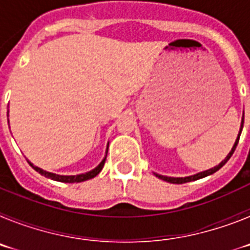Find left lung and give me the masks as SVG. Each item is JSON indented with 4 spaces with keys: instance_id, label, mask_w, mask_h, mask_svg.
I'll return each mask as SVG.
<instances>
[{
    "instance_id": "8db88e82",
    "label": "left lung",
    "mask_w": 250,
    "mask_h": 250,
    "mask_svg": "<svg viewBox=\"0 0 250 250\" xmlns=\"http://www.w3.org/2000/svg\"><path fill=\"white\" fill-rule=\"evenodd\" d=\"M243 124H244V118L242 119V125H240L239 134H238V138H237V140H235V143H234V145H233V147H231L230 152H229L228 155H227V158H225L219 165H216V167H211V169H209V170H205V171H202V173L195 174V175L185 176V178H171V176H164V175H160V174H156V173H154V174H155V175L158 176L159 179H161V180H164V182H167V183H171V184H184V183L194 182V180H198V179H202V178H205V176H208V175H211V174H214L215 171H218V170H219L220 167H223V165H225V163H227V161L230 159V156L233 155L234 150H235V147H237V145H238V141H239L240 134H242Z\"/></svg>"
}]
</instances>
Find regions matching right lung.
I'll return each mask as SVG.
<instances>
[{
  "label": "right lung",
  "mask_w": 250,
  "mask_h": 250,
  "mask_svg": "<svg viewBox=\"0 0 250 250\" xmlns=\"http://www.w3.org/2000/svg\"><path fill=\"white\" fill-rule=\"evenodd\" d=\"M107 149H109V144H107V147H106V155H107ZM106 155H105V158L103 159V161H101L100 164L95 167V169L90 170V171H87V173H85V174H79V175H59V174L50 173V171H46V170L41 169V167H35V165L32 164L31 161H28V160L27 161H28V164L34 167L37 173L41 174V175H43L45 178L52 179V180H55V182H61V183H81V182H85V180H89V179L95 178V176L100 173L104 167V164H105Z\"/></svg>",
  "instance_id": "1"
}]
</instances>
